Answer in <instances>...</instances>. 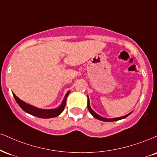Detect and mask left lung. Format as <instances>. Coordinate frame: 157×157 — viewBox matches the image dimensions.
I'll return each mask as SVG.
<instances>
[{
	"label": "left lung",
	"instance_id": "obj_1",
	"mask_svg": "<svg viewBox=\"0 0 157 157\" xmlns=\"http://www.w3.org/2000/svg\"><path fill=\"white\" fill-rule=\"evenodd\" d=\"M88 110L90 111V113H91V115L93 116L94 118H96L97 119H99L100 121H107V122H110V121H118V120H121V119H124V118H126V117H128L129 116L130 114H131L132 113H129V114L126 115V116H122V117H119V118H104V117H101L99 116V115L97 114L93 109H91V107L90 106V102H89V98H88Z\"/></svg>",
	"mask_w": 157,
	"mask_h": 157
}]
</instances>
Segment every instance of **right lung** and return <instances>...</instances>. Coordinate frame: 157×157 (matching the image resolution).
<instances>
[{
  "label": "right lung",
  "mask_w": 157,
  "mask_h": 157,
  "mask_svg": "<svg viewBox=\"0 0 157 157\" xmlns=\"http://www.w3.org/2000/svg\"><path fill=\"white\" fill-rule=\"evenodd\" d=\"M69 94V90L67 92L66 94L65 97L62 101L61 105H60L58 108L56 109H39L37 107L32 106L31 105H28V104L24 102L23 101H22L21 99H19V98L15 95L14 94H13L15 100H16L17 103L18 104L19 106L23 109L25 112L29 114L32 115V116H34L38 118H54V117H57L63 111L64 108L66 106V101H67V99L68 95Z\"/></svg>",
  "instance_id": "right-lung-1"
}]
</instances>
